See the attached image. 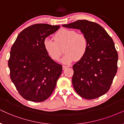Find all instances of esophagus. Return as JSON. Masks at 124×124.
<instances>
[{
  "label": "esophagus",
  "mask_w": 124,
  "mask_h": 124,
  "mask_svg": "<svg viewBox=\"0 0 124 124\" xmlns=\"http://www.w3.org/2000/svg\"><path fill=\"white\" fill-rule=\"evenodd\" d=\"M68 66H66V65H63V69H65L66 68L68 67Z\"/></svg>",
  "instance_id": "obj_1"
}]
</instances>
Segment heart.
<instances>
[{"mask_svg": "<svg viewBox=\"0 0 124 124\" xmlns=\"http://www.w3.org/2000/svg\"><path fill=\"white\" fill-rule=\"evenodd\" d=\"M54 40L48 37L45 38L44 48L51 59L57 61L62 54L59 47L65 45L63 52L65 54L60 61L65 64L71 63L75 59H82L88 48V41L86 36L83 34H77L71 30L62 29L59 31L54 35Z\"/></svg>", "mask_w": 124, "mask_h": 124, "instance_id": "heart-1", "label": "heart"}]
</instances>
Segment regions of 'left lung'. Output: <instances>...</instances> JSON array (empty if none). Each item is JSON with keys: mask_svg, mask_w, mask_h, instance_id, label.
Returning <instances> with one entry per match:
<instances>
[{"mask_svg": "<svg viewBox=\"0 0 124 124\" xmlns=\"http://www.w3.org/2000/svg\"><path fill=\"white\" fill-rule=\"evenodd\" d=\"M62 26L79 30L88 41L86 54L73 66L72 84L75 90L87 100L105 94L117 71L118 54L112 38L100 24L87 20Z\"/></svg>", "mask_w": 124, "mask_h": 124, "instance_id": "1", "label": "left lung"}]
</instances>
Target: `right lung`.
Here are the masks:
<instances>
[{
	"label": "right lung",
	"mask_w": 124,
	"mask_h": 124,
	"mask_svg": "<svg viewBox=\"0 0 124 124\" xmlns=\"http://www.w3.org/2000/svg\"><path fill=\"white\" fill-rule=\"evenodd\" d=\"M59 27L48 24L31 25L20 32L11 48L8 62L11 79L24 99L44 101L55 87L62 66L49 57L43 42Z\"/></svg>",
	"instance_id": "add662e5"
}]
</instances>
